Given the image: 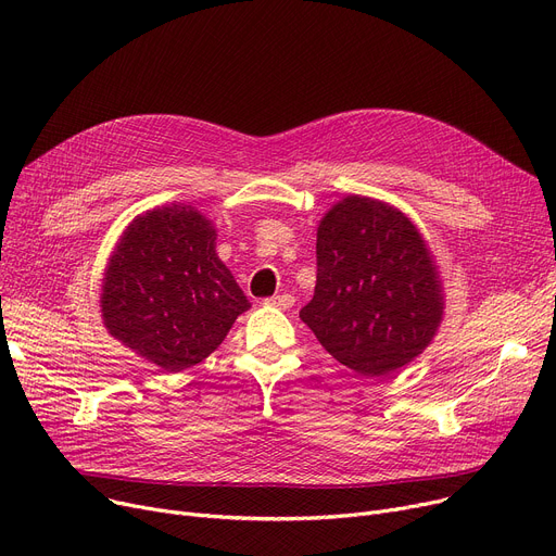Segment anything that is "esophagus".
Segmentation results:
<instances>
[{"label":"esophagus","mask_w":556,"mask_h":556,"mask_svg":"<svg viewBox=\"0 0 556 556\" xmlns=\"http://www.w3.org/2000/svg\"><path fill=\"white\" fill-rule=\"evenodd\" d=\"M263 304H268V306H277V308H290V306L295 304V300H293V295L281 293V295H273V298H266V300H263Z\"/></svg>","instance_id":"esophagus-1"}]
</instances>
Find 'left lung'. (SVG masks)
Instances as JSON below:
<instances>
[{
  "label": "left lung",
  "mask_w": 556,
  "mask_h": 556,
  "mask_svg": "<svg viewBox=\"0 0 556 556\" xmlns=\"http://www.w3.org/2000/svg\"><path fill=\"white\" fill-rule=\"evenodd\" d=\"M315 254V293L300 317L338 363L388 376L424 352L444 302L410 220L386 202L349 195L319 223Z\"/></svg>",
  "instance_id": "8db88e82"
}]
</instances>
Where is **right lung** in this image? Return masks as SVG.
Here are the masks:
<instances>
[{
	"mask_svg": "<svg viewBox=\"0 0 556 556\" xmlns=\"http://www.w3.org/2000/svg\"><path fill=\"white\" fill-rule=\"evenodd\" d=\"M248 308L216 254V229L189 204L135 218L110 256L103 323L110 336L164 371L207 358Z\"/></svg>",
	"mask_w": 556,
	"mask_h": 556,
	"instance_id": "add662e5",
	"label": "right lung"
}]
</instances>
